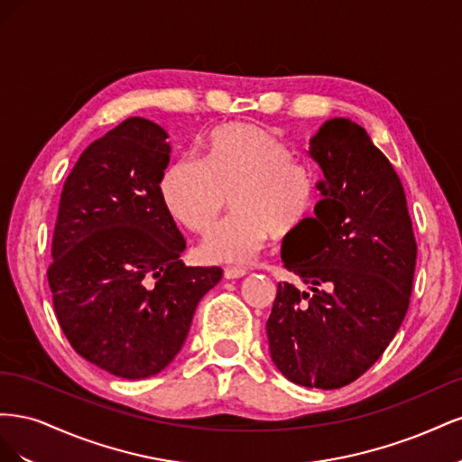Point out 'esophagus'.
I'll use <instances>...</instances> for the list:
<instances>
[{
  "instance_id": "34e87169",
  "label": "esophagus",
  "mask_w": 462,
  "mask_h": 462,
  "mask_svg": "<svg viewBox=\"0 0 462 462\" xmlns=\"http://www.w3.org/2000/svg\"><path fill=\"white\" fill-rule=\"evenodd\" d=\"M245 275H246V270H241V268H227L223 272V277L226 279H241Z\"/></svg>"
}]
</instances>
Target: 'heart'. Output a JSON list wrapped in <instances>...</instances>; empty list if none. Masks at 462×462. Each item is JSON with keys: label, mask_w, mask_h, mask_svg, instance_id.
<instances>
[{"label": "heart", "mask_w": 462, "mask_h": 462, "mask_svg": "<svg viewBox=\"0 0 462 462\" xmlns=\"http://www.w3.org/2000/svg\"><path fill=\"white\" fill-rule=\"evenodd\" d=\"M162 200L187 229L206 235L227 208L235 216L208 236L202 253L219 263L253 260L272 233H287L310 208L314 183L287 146L258 125L235 123L208 136L204 160L180 156L167 165Z\"/></svg>", "instance_id": "obj_1"}]
</instances>
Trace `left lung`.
Masks as SVG:
<instances>
[{
  "mask_svg": "<svg viewBox=\"0 0 462 462\" xmlns=\"http://www.w3.org/2000/svg\"><path fill=\"white\" fill-rule=\"evenodd\" d=\"M306 152L324 173L321 200L285 236L282 258L309 291L279 283L265 331L289 382L339 389L383 355L407 316L416 241L401 179L358 123L328 119Z\"/></svg>",
  "mask_w": 462,
  "mask_h": 462,
  "instance_id": "obj_1",
  "label": "left lung"
}]
</instances>
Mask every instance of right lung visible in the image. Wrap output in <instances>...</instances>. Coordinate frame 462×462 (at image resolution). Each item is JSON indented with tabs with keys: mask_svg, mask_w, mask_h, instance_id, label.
<instances>
[{
	"mask_svg": "<svg viewBox=\"0 0 462 462\" xmlns=\"http://www.w3.org/2000/svg\"><path fill=\"white\" fill-rule=\"evenodd\" d=\"M170 153L160 125L123 121L80 153L53 231L48 282L65 337L125 380L171 365L223 275L180 260L187 243L160 192Z\"/></svg>",
	"mask_w": 462,
	"mask_h": 462,
	"instance_id": "1",
	"label": "right lung"
}]
</instances>
